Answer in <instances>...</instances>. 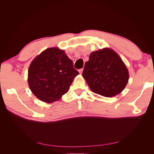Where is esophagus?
I'll return each instance as SVG.
<instances>
[{
    "label": "esophagus",
    "mask_w": 154,
    "mask_h": 154,
    "mask_svg": "<svg viewBox=\"0 0 154 154\" xmlns=\"http://www.w3.org/2000/svg\"><path fill=\"white\" fill-rule=\"evenodd\" d=\"M79 72H80V74H82V72H83V69H79Z\"/></svg>",
    "instance_id": "1"
}]
</instances>
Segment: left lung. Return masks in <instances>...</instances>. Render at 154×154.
I'll list each match as a JSON object with an SVG mask.
<instances>
[{
	"mask_svg": "<svg viewBox=\"0 0 154 154\" xmlns=\"http://www.w3.org/2000/svg\"><path fill=\"white\" fill-rule=\"evenodd\" d=\"M82 76L93 92L109 97L122 92L129 78L125 63L114 50L109 48L91 53Z\"/></svg>",
	"mask_w": 154,
	"mask_h": 154,
	"instance_id": "8db88e82",
	"label": "left lung"
}]
</instances>
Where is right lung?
<instances>
[{
  "mask_svg": "<svg viewBox=\"0 0 154 154\" xmlns=\"http://www.w3.org/2000/svg\"><path fill=\"white\" fill-rule=\"evenodd\" d=\"M79 72L63 50L50 48L37 56L28 69L29 87L37 98L48 103L60 100Z\"/></svg>",
  "mask_w": 154,
  "mask_h": 154,
  "instance_id": "right-lung-1",
  "label": "right lung"
}]
</instances>
